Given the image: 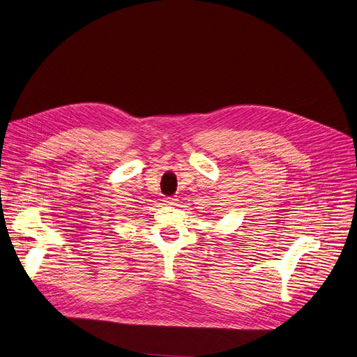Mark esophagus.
Wrapping results in <instances>:
<instances>
[{"label":"esophagus","mask_w":357,"mask_h":357,"mask_svg":"<svg viewBox=\"0 0 357 357\" xmlns=\"http://www.w3.org/2000/svg\"><path fill=\"white\" fill-rule=\"evenodd\" d=\"M163 202H165V205H176L178 199L174 198V197H167V198L163 199Z\"/></svg>","instance_id":"1"}]
</instances>
